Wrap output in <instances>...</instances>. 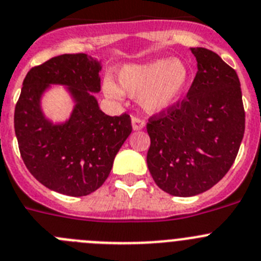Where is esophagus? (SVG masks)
Instances as JSON below:
<instances>
[{
	"instance_id": "esophagus-1",
	"label": "esophagus",
	"mask_w": 261,
	"mask_h": 261,
	"mask_svg": "<svg viewBox=\"0 0 261 261\" xmlns=\"http://www.w3.org/2000/svg\"><path fill=\"white\" fill-rule=\"evenodd\" d=\"M131 125H133V130L139 131V130H143L145 127V122L143 119L138 118V117H133L131 119Z\"/></svg>"
}]
</instances>
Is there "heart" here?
Listing matches in <instances>:
<instances>
[{"label": "heart", "instance_id": "heart-1", "mask_svg": "<svg viewBox=\"0 0 261 261\" xmlns=\"http://www.w3.org/2000/svg\"><path fill=\"white\" fill-rule=\"evenodd\" d=\"M118 86L111 79L103 82L104 94L119 99L122 92L139 95V103L145 112L162 113L176 106L186 96L191 84V68L180 59L126 63L117 73Z\"/></svg>", "mask_w": 261, "mask_h": 261}]
</instances>
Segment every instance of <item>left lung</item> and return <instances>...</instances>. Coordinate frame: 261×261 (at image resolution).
<instances>
[{"instance_id":"left-lung-1","label":"left lung","mask_w":261,"mask_h":261,"mask_svg":"<svg viewBox=\"0 0 261 261\" xmlns=\"http://www.w3.org/2000/svg\"><path fill=\"white\" fill-rule=\"evenodd\" d=\"M197 74L187 97L147 125V164L158 187L176 197L213 188L229 171L243 134L245 111L238 75L218 54L191 47Z\"/></svg>"}]
</instances>
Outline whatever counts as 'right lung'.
<instances>
[{"mask_svg":"<svg viewBox=\"0 0 261 261\" xmlns=\"http://www.w3.org/2000/svg\"><path fill=\"white\" fill-rule=\"evenodd\" d=\"M100 70V60L87 54L51 58L27 73L15 107V135L27 169L46 188L65 196L100 188L133 130L130 116L111 117L99 107ZM53 86H62L72 101L64 121H54L42 108Z\"/></svg>","mask_w":261,"mask_h":261,"instance_id":"1","label":"right lung"}]
</instances>
